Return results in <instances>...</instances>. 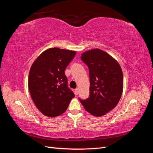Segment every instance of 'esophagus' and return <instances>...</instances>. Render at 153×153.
<instances>
[{
	"mask_svg": "<svg viewBox=\"0 0 153 153\" xmlns=\"http://www.w3.org/2000/svg\"><path fill=\"white\" fill-rule=\"evenodd\" d=\"M75 94L76 95H77V94H78V89H75Z\"/></svg>",
	"mask_w": 153,
	"mask_h": 153,
	"instance_id": "34e87169",
	"label": "esophagus"
}]
</instances>
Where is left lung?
I'll use <instances>...</instances> for the list:
<instances>
[{
  "instance_id": "8db88e82",
  "label": "left lung",
  "mask_w": 153,
  "mask_h": 153,
  "mask_svg": "<svg viewBox=\"0 0 153 153\" xmlns=\"http://www.w3.org/2000/svg\"><path fill=\"white\" fill-rule=\"evenodd\" d=\"M81 60L89 68L90 94L88 98L79 100L88 112L102 116L115 107L121 97V68L108 53L97 48L83 53Z\"/></svg>"
}]
</instances>
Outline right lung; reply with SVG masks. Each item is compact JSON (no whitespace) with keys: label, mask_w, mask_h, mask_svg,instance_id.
Instances as JSON below:
<instances>
[{"label":"right lung","mask_w":153,"mask_h":153,"mask_svg":"<svg viewBox=\"0 0 153 153\" xmlns=\"http://www.w3.org/2000/svg\"><path fill=\"white\" fill-rule=\"evenodd\" d=\"M75 51L52 48L45 50L30 68L28 87L36 107L46 116L62 114L75 97L68 86L65 69Z\"/></svg>","instance_id":"1"}]
</instances>
